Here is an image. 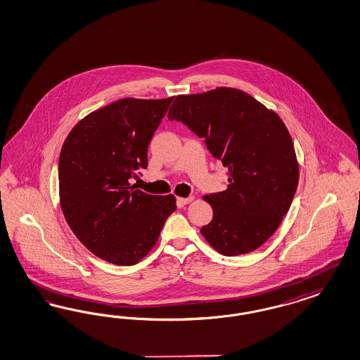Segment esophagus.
Here are the masks:
<instances>
[{
    "label": "esophagus",
    "instance_id": "1",
    "mask_svg": "<svg viewBox=\"0 0 360 360\" xmlns=\"http://www.w3.org/2000/svg\"><path fill=\"white\" fill-rule=\"evenodd\" d=\"M193 199H194V197H187V198H178L176 199V205H178L179 207H184L185 205L190 203Z\"/></svg>",
    "mask_w": 360,
    "mask_h": 360
}]
</instances>
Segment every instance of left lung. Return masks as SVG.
<instances>
[{"instance_id": "left-lung-1", "label": "left lung", "mask_w": 360, "mask_h": 360, "mask_svg": "<svg viewBox=\"0 0 360 360\" xmlns=\"http://www.w3.org/2000/svg\"><path fill=\"white\" fill-rule=\"evenodd\" d=\"M167 117L202 138L229 169L227 188L205 197L214 215L200 234L226 257L257 250L275 233L297 191V155L282 120L230 87L178 96Z\"/></svg>"}]
</instances>
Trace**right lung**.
<instances>
[{"instance_id": "1", "label": "right lung", "mask_w": 360, "mask_h": 360, "mask_svg": "<svg viewBox=\"0 0 360 360\" xmlns=\"http://www.w3.org/2000/svg\"><path fill=\"white\" fill-rule=\"evenodd\" d=\"M174 97L124 98L90 112L63 142L60 199L75 236L103 261H141L173 214V195H150L130 185L148 167V149Z\"/></svg>"}]
</instances>
